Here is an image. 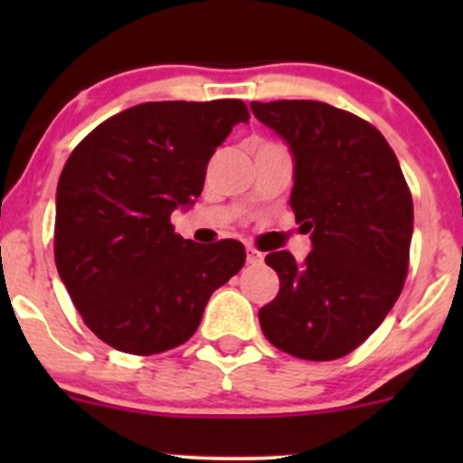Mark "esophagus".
Here are the masks:
<instances>
[{
  "label": "esophagus",
  "mask_w": 463,
  "mask_h": 463,
  "mask_svg": "<svg viewBox=\"0 0 463 463\" xmlns=\"http://www.w3.org/2000/svg\"><path fill=\"white\" fill-rule=\"evenodd\" d=\"M246 261L250 263V265H259L263 261V254L259 252L257 248H252V246H248V250H246Z\"/></svg>",
  "instance_id": "obj_1"
}]
</instances>
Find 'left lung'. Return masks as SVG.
<instances>
[{"label": "left lung", "instance_id": "1", "mask_svg": "<svg viewBox=\"0 0 463 463\" xmlns=\"http://www.w3.org/2000/svg\"><path fill=\"white\" fill-rule=\"evenodd\" d=\"M254 117L294 154L289 204L313 250L302 263L279 250L276 298L259 309L263 335L298 359L353 353L402 291L413 202L390 143L361 117L313 99L252 102Z\"/></svg>", "mask_w": 463, "mask_h": 463}]
</instances>
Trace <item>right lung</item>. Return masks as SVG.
I'll return each mask as SVG.
<instances>
[{"instance_id": "1", "label": "right lung", "mask_w": 463, "mask_h": 463, "mask_svg": "<svg viewBox=\"0 0 463 463\" xmlns=\"http://www.w3.org/2000/svg\"><path fill=\"white\" fill-rule=\"evenodd\" d=\"M241 99L146 102L89 132L56 189L54 257L84 324L121 353L158 354L200 326L211 294L235 276L246 250L174 232L172 211L202 194L206 165Z\"/></svg>"}]
</instances>
